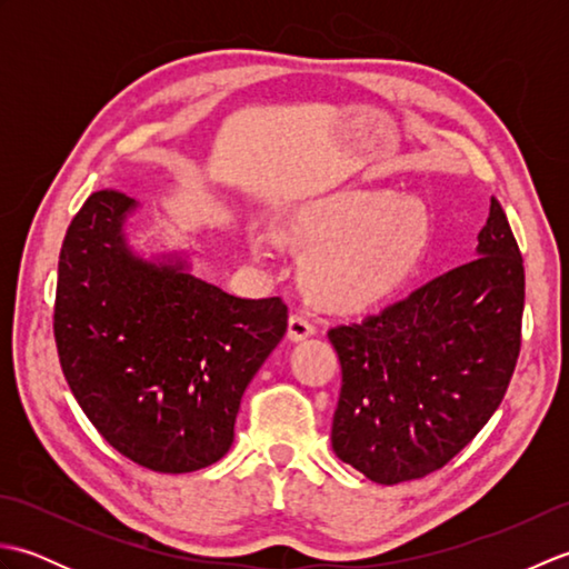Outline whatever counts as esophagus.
<instances>
[{"mask_svg":"<svg viewBox=\"0 0 569 569\" xmlns=\"http://www.w3.org/2000/svg\"><path fill=\"white\" fill-rule=\"evenodd\" d=\"M310 335H316V322L303 316V312H293V316L288 318V337H291L293 342H300Z\"/></svg>","mask_w":569,"mask_h":569,"instance_id":"obj_1","label":"esophagus"}]
</instances>
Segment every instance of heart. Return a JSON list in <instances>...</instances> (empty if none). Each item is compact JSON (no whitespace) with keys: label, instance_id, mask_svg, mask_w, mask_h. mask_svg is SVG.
<instances>
[{"label":"heart","instance_id":"heart-1","mask_svg":"<svg viewBox=\"0 0 569 569\" xmlns=\"http://www.w3.org/2000/svg\"><path fill=\"white\" fill-rule=\"evenodd\" d=\"M283 237L312 249L306 281L322 300L367 308L396 293L418 271L430 247L432 217L418 198L355 190L300 210Z\"/></svg>","mask_w":569,"mask_h":569}]
</instances>
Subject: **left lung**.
<instances>
[{
	"instance_id": "obj_1",
	"label": "left lung",
	"mask_w": 569,
	"mask_h": 569,
	"mask_svg": "<svg viewBox=\"0 0 569 569\" xmlns=\"http://www.w3.org/2000/svg\"><path fill=\"white\" fill-rule=\"evenodd\" d=\"M479 257L398 303L328 332L342 367L332 450L377 485L442 469L509 389L526 298L523 257L491 198Z\"/></svg>"
}]
</instances>
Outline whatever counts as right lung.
Instances as JSON below:
<instances>
[{
  "label": "right lung",
  "mask_w": 569,
  "mask_h": 569,
  "mask_svg": "<svg viewBox=\"0 0 569 569\" xmlns=\"http://www.w3.org/2000/svg\"><path fill=\"white\" fill-rule=\"evenodd\" d=\"M134 200H84L60 247L53 335L82 413L117 452L163 475L214 465L241 396L288 328L281 298L247 300L124 244Z\"/></svg>",
  "instance_id": "add662e5"
}]
</instances>
